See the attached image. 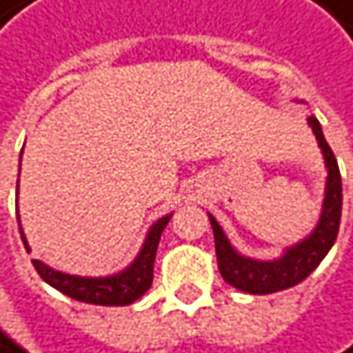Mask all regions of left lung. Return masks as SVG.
I'll return each instance as SVG.
<instances>
[{"label": "left lung", "instance_id": "8db88e82", "mask_svg": "<svg viewBox=\"0 0 353 353\" xmlns=\"http://www.w3.org/2000/svg\"><path fill=\"white\" fill-rule=\"evenodd\" d=\"M307 123L318 140V146L322 148L326 169H329L322 213H320L318 225L307 239L289 247L285 251V255L279 259L259 261V259H251V257H245L239 251H234V247L228 243V239H225L215 217L209 215L213 236H215V255H217L219 274L223 276L225 283L245 291V293L268 295V293H276V291L299 285L318 268V263L324 259V255L331 251V247L337 241L339 221H341V203H343L339 165H337V159H335L331 146L326 144V140L322 136V128H320L318 119L307 117Z\"/></svg>", "mask_w": 353, "mask_h": 353}]
</instances>
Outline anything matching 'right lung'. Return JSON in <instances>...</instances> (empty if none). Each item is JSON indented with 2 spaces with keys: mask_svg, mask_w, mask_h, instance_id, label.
<instances>
[{
  "mask_svg": "<svg viewBox=\"0 0 353 353\" xmlns=\"http://www.w3.org/2000/svg\"><path fill=\"white\" fill-rule=\"evenodd\" d=\"M171 215L161 217L150 225L146 234V241L138 253V257L132 261L130 268L114 276H104V279H85V276H70L64 272H58L50 265H46L39 259H33V265L41 279L58 289L60 293L83 301V303H96V305H130L136 299H140L152 285V268H154V257H157V247L161 241V234L165 225L169 223ZM22 243L29 251L27 239L20 228Z\"/></svg>",
  "mask_w": 353,
  "mask_h": 353,
  "instance_id": "right-lung-1",
  "label": "right lung"
}]
</instances>
